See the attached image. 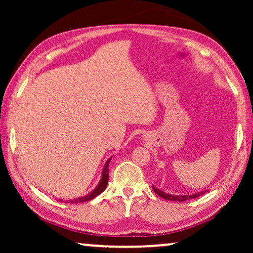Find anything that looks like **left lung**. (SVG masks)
Returning a JSON list of instances; mask_svg holds the SVG:
<instances>
[{"label": "left lung", "mask_w": 253, "mask_h": 253, "mask_svg": "<svg viewBox=\"0 0 253 253\" xmlns=\"http://www.w3.org/2000/svg\"><path fill=\"white\" fill-rule=\"evenodd\" d=\"M154 190V192L157 193L158 196L162 197L164 199H168V200H174V202H185V200H189V199H193V198H197V197L204 195V193L207 192L206 191H200V192H197V193H193V195H183V196H175V195H168V193H165L162 192L161 190H159L157 188H154V186H152Z\"/></svg>", "instance_id": "1"}]
</instances>
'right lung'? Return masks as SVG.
<instances>
[{"label": "right lung", "mask_w": 253, "mask_h": 253, "mask_svg": "<svg viewBox=\"0 0 253 253\" xmlns=\"http://www.w3.org/2000/svg\"><path fill=\"white\" fill-rule=\"evenodd\" d=\"M109 161L106 162L105 167H103V170H102V176H101V181H100L99 185L96 186V188L93 190L91 193H88L87 196L85 197H82V198H78V199H74V200H69L67 203H71V204H75V203H84V202H88V200H91L93 198H95L96 196H99L100 193L103 192L107 188V184H108V178H109V170H108V167H109Z\"/></svg>", "instance_id": "obj_1"}]
</instances>
